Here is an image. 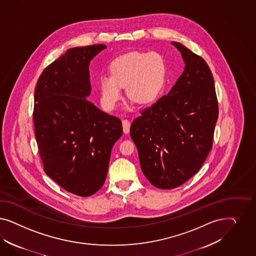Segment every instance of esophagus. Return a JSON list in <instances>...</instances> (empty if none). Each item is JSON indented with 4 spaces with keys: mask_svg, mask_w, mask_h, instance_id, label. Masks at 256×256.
<instances>
[{
    "mask_svg": "<svg viewBox=\"0 0 256 256\" xmlns=\"http://www.w3.org/2000/svg\"><path fill=\"white\" fill-rule=\"evenodd\" d=\"M122 123H123V130L126 134H128L130 130V122L128 119H124Z\"/></svg>",
    "mask_w": 256,
    "mask_h": 256,
    "instance_id": "1",
    "label": "esophagus"
}]
</instances>
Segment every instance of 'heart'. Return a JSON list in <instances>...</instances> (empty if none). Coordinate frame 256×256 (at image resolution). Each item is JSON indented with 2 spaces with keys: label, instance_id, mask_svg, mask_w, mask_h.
I'll return each mask as SVG.
<instances>
[{
  "label": "heart",
  "instance_id": "obj_1",
  "mask_svg": "<svg viewBox=\"0 0 256 256\" xmlns=\"http://www.w3.org/2000/svg\"><path fill=\"white\" fill-rule=\"evenodd\" d=\"M110 72V77H101L100 89L103 107L112 110L122 98L124 87L126 96L139 104L155 100L165 82L166 66L158 54L133 52L116 58Z\"/></svg>",
  "mask_w": 256,
  "mask_h": 256
}]
</instances>
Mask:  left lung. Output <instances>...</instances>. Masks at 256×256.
<instances>
[{
    "mask_svg": "<svg viewBox=\"0 0 256 256\" xmlns=\"http://www.w3.org/2000/svg\"><path fill=\"white\" fill-rule=\"evenodd\" d=\"M172 44L186 64L184 72L169 94L142 110L130 126L144 174L163 190L181 186L201 169L218 116L210 66L182 44Z\"/></svg>",
    "mask_w": 256,
    "mask_h": 256,
    "instance_id": "left-lung-1",
    "label": "left lung"
}]
</instances>
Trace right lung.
<instances>
[{
    "label": "right lung",
    "mask_w": 256,
    "mask_h": 256,
    "mask_svg": "<svg viewBox=\"0 0 256 256\" xmlns=\"http://www.w3.org/2000/svg\"><path fill=\"white\" fill-rule=\"evenodd\" d=\"M107 46L72 48L39 77L34 106V134L46 174L70 194L86 197L103 186L122 122L87 100L89 64Z\"/></svg>",
    "instance_id": "obj_1"
}]
</instances>
